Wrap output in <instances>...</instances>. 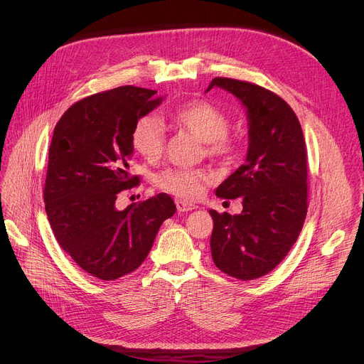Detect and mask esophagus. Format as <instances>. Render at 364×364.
<instances>
[{"label": "esophagus", "instance_id": "1", "mask_svg": "<svg viewBox=\"0 0 364 364\" xmlns=\"http://www.w3.org/2000/svg\"><path fill=\"white\" fill-rule=\"evenodd\" d=\"M176 205H177V209H178L180 213H188V211H192V209H196L195 205L188 203V202H186V200H181V199L176 200Z\"/></svg>", "mask_w": 364, "mask_h": 364}]
</instances>
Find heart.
Instances as JSON below:
<instances>
[{
  "mask_svg": "<svg viewBox=\"0 0 364 364\" xmlns=\"http://www.w3.org/2000/svg\"><path fill=\"white\" fill-rule=\"evenodd\" d=\"M168 117L176 125L205 141L206 151L211 156L230 158L237 150V141L227 134L230 128V119L225 112L213 103L190 100L172 107L168 112ZM165 140V128L153 114H144L134 124L131 143L134 150L146 161L161 158ZM209 180L211 176L202 169H166L158 176L156 183L168 193L193 200L202 195L203 187Z\"/></svg>",
  "mask_w": 364,
  "mask_h": 364,
  "instance_id": "b5f03b06",
  "label": "heart"
}]
</instances>
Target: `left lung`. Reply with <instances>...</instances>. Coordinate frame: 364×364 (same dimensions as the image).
<instances>
[{"instance_id": "8db88e82", "label": "left lung", "mask_w": 364, "mask_h": 364, "mask_svg": "<svg viewBox=\"0 0 364 364\" xmlns=\"http://www.w3.org/2000/svg\"><path fill=\"white\" fill-rule=\"evenodd\" d=\"M242 102L250 121V147L243 165L224 180L215 195L242 198L240 214H218L211 235L218 269L240 280L270 273L288 255L307 215V151L301 124L292 107L264 87L214 78Z\"/></svg>"}]
</instances>
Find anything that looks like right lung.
Listing matches in <instances>:
<instances>
[{"label":"right lung","mask_w":364,"mask_h":364,"mask_svg":"<svg viewBox=\"0 0 364 364\" xmlns=\"http://www.w3.org/2000/svg\"><path fill=\"white\" fill-rule=\"evenodd\" d=\"M158 91L124 85L70 106L57 122L48 149L46 213L62 250L84 272L117 280L146 259L161 224L177 208L159 193L122 211L117 199L139 184L131 176V132L158 107Z\"/></svg>","instance_id":"add662e5"}]
</instances>
